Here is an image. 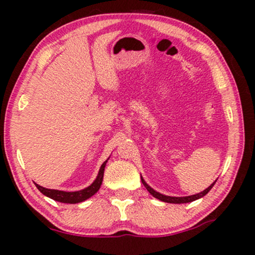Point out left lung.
<instances>
[{"label":"left lung","instance_id":"8db88e82","mask_svg":"<svg viewBox=\"0 0 255 255\" xmlns=\"http://www.w3.org/2000/svg\"><path fill=\"white\" fill-rule=\"evenodd\" d=\"M141 182L145 186V188L147 189L148 193H150L151 195H153L154 198L159 199L160 201H164V203H170V204H186V203H192V201L197 200V199H200V198H203L204 195H206L207 193L211 191V188L213 187V184L216 183V181L211 184V186L207 187V188L205 189V191L198 193V194L189 195V197H168V195L160 194V193H158V192L154 191L153 188H151V187L145 182V180L142 177H141Z\"/></svg>","mask_w":255,"mask_h":255}]
</instances>
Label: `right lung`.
Listing matches in <instances>:
<instances>
[{
  "label": "right lung",
  "mask_w": 255,
  "mask_h": 255,
  "mask_svg": "<svg viewBox=\"0 0 255 255\" xmlns=\"http://www.w3.org/2000/svg\"><path fill=\"white\" fill-rule=\"evenodd\" d=\"M108 159L102 164L101 169H99V172L96 177V180L93 181V183L91 186L86 187V188L81 189V191L77 192H64V191H57V189H48L44 188V187L39 186V184L36 183V187L39 189L40 193H43L45 197L52 199V200L60 201V203L64 204H78L81 203V201H85L86 199H89L95 195L96 193L99 191L101 188V184L103 182V176H104V168L107 165Z\"/></svg>",
  "instance_id": "obj_1"
}]
</instances>
